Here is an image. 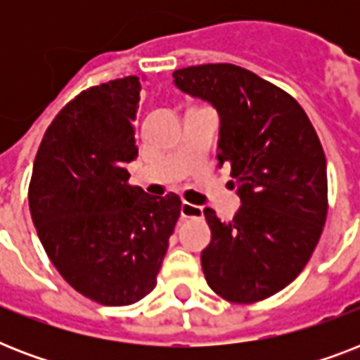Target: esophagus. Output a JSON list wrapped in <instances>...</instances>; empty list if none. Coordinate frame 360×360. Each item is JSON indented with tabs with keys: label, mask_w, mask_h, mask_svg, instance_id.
Segmentation results:
<instances>
[{
	"label": "esophagus",
	"mask_w": 360,
	"mask_h": 360,
	"mask_svg": "<svg viewBox=\"0 0 360 360\" xmlns=\"http://www.w3.org/2000/svg\"><path fill=\"white\" fill-rule=\"evenodd\" d=\"M203 209L200 205H194V203L183 202L181 203V217L183 219H202Z\"/></svg>",
	"instance_id": "esophagus-1"
}]
</instances>
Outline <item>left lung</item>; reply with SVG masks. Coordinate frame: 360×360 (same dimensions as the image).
I'll list each match as a JSON object with an SVG mask.
<instances>
[{
	"instance_id": "obj_1",
	"label": "left lung",
	"mask_w": 360,
	"mask_h": 360,
	"mask_svg": "<svg viewBox=\"0 0 360 360\" xmlns=\"http://www.w3.org/2000/svg\"><path fill=\"white\" fill-rule=\"evenodd\" d=\"M181 91L220 117L219 166L230 164L239 213L203 214L211 243L202 252L209 288L230 302L263 301L299 276L327 219V160L295 98L231 63L174 72Z\"/></svg>"
}]
</instances>
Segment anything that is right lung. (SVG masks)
<instances>
[{"label":"right lung","mask_w":360,"mask_h":360,"mask_svg":"<svg viewBox=\"0 0 360 360\" xmlns=\"http://www.w3.org/2000/svg\"><path fill=\"white\" fill-rule=\"evenodd\" d=\"M140 89L127 76L72 98L44 132L31 174V219L50 262L106 307L151 293L181 213L174 192L155 198L129 185Z\"/></svg>","instance_id":"right-lung-1"}]
</instances>
